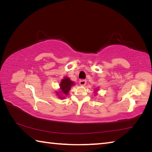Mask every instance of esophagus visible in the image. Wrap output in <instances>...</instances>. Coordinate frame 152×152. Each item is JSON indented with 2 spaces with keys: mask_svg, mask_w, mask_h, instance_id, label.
Wrapping results in <instances>:
<instances>
[{
  "mask_svg": "<svg viewBox=\"0 0 152 152\" xmlns=\"http://www.w3.org/2000/svg\"><path fill=\"white\" fill-rule=\"evenodd\" d=\"M79 83L80 86H85L86 84V80H80L79 81Z\"/></svg>",
  "mask_w": 152,
  "mask_h": 152,
  "instance_id": "34e87169",
  "label": "esophagus"
}]
</instances>
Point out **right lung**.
I'll list each match as a JSON object with an SVG mask.
<instances>
[{"label":"right lung","instance_id":"1","mask_svg":"<svg viewBox=\"0 0 152 152\" xmlns=\"http://www.w3.org/2000/svg\"><path fill=\"white\" fill-rule=\"evenodd\" d=\"M72 85H74V82L72 81H71L68 78V77H67V78H66L65 77V78H64L62 80H61V83L60 84V89H61V92H62L63 93L66 95L68 94V92L70 90L71 86ZM58 96H59V97L61 99V97H60V95H58Z\"/></svg>","mask_w":152,"mask_h":152}]
</instances>
